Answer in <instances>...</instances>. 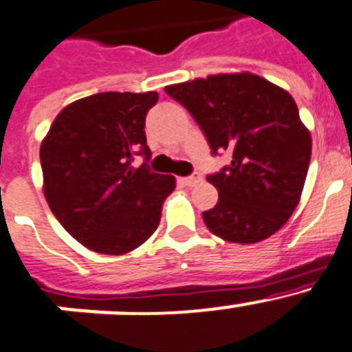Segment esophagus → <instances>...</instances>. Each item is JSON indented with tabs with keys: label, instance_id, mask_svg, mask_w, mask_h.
Returning a JSON list of instances; mask_svg holds the SVG:
<instances>
[{
	"label": "esophagus",
	"instance_id": "esophagus-1",
	"mask_svg": "<svg viewBox=\"0 0 352 352\" xmlns=\"http://www.w3.org/2000/svg\"><path fill=\"white\" fill-rule=\"evenodd\" d=\"M182 182H184V186H189V188H192V186H196V184L201 182V175H199V173H192V175H189V177H184Z\"/></svg>",
	"mask_w": 352,
	"mask_h": 352
}]
</instances>
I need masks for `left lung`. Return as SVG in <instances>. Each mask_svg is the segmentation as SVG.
Masks as SVG:
<instances>
[{
  "label": "left lung",
  "instance_id": "1",
  "mask_svg": "<svg viewBox=\"0 0 352 352\" xmlns=\"http://www.w3.org/2000/svg\"><path fill=\"white\" fill-rule=\"evenodd\" d=\"M204 131L214 156L231 163L207 175L219 191L204 221L214 235L256 243L296 208L312 153L310 133L289 93L252 74L210 75L164 87Z\"/></svg>",
  "mask_w": 352,
  "mask_h": 352
}]
</instances>
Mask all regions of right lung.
I'll use <instances>...</instances> for the list:
<instances>
[{
	"label": "right lung",
	"mask_w": 352,
	"mask_h": 352,
	"mask_svg": "<svg viewBox=\"0 0 352 352\" xmlns=\"http://www.w3.org/2000/svg\"><path fill=\"white\" fill-rule=\"evenodd\" d=\"M157 93H100L61 110L40 147L47 204L69 235L124 254L156 231L172 175L151 172L145 117ZM144 155L138 169L132 157Z\"/></svg>",
	"instance_id": "right-lung-1"
}]
</instances>
